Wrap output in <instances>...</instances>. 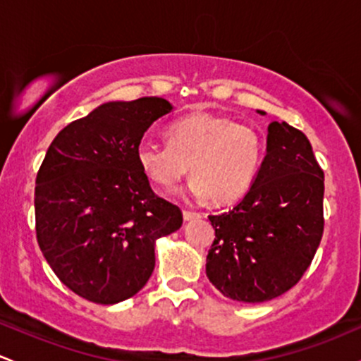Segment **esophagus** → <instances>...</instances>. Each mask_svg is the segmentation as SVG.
I'll return each mask as SVG.
<instances>
[{"label":"esophagus","mask_w":361,"mask_h":361,"mask_svg":"<svg viewBox=\"0 0 361 361\" xmlns=\"http://www.w3.org/2000/svg\"><path fill=\"white\" fill-rule=\"evenodd\" d=\"M198 217H200V214H198V212H192V210H183L185 221H193V219H198Z\"/></svg>","instance_id":"esophagus-1"}]
</instances>
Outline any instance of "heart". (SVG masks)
<instances>
[{"mask_svg":"<svg viewBox=\"0 0 361 361\" xmlns=\"http://www.w3.org/2000/svg\"><path fill=\"white\" fill-rule=\"evenodd\" d=\"M168 144H139L135 157L149 180L173 188L186 173L195 176L186 193L197 200L212 197L229 204L251 188L264 154L255 127L226 115L197 111L166 128Z\"/></svg>","mask_w":361,"mask_h":361,"instance_id":"1","label":"heart"}]
</instances>
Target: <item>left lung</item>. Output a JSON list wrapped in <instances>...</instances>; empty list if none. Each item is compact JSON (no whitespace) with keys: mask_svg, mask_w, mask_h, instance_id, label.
Here are the masks:
<instances>
[{"mask_svg":"<svg viewBox=\"0 0 361 361\" xmlns=\"http://www.w3.org/2000/svg\"><path fill=\"white\" fill-rule=\"evenodd\" d=\"M322 198L324 173L309 139L287 122H271L251 188L231 210L209 215L215 239L205 270L214 287L258 304L297 285L324 231Z\"/></svg>","mask_w":361,"mask_h":361,"instance_id":"left-lung-1","label":"left lung"}]
</instances>
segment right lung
I'll list each match as a JSON object with an SVG mask.
<instances>
[{
	"label": "right lung",
	"mask_w": 361,
	"mask_h": 361,
	"mask_svg": "<svg viewBox=\"0 0 361 361\" xmlns=\"http://www.w3.org/2000/svg\"><path fill=\"white\" fill-rule=\"evenodd\" d=\"M173 110L164 98L109 102L66 126L35 180V231L62 283L94 304L130 299L156 264V239L183 224L139 168L144 132Z\"/></svg>",
	"instance_id": "right-lung-1"
}]
</instances>
